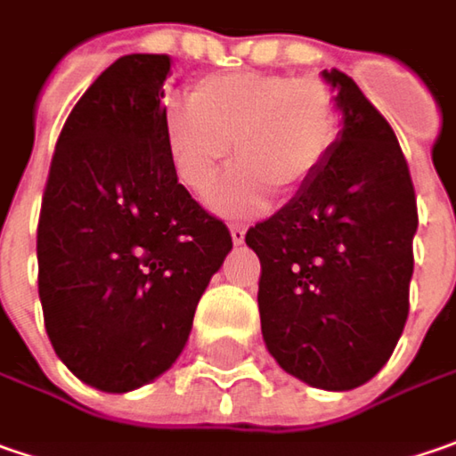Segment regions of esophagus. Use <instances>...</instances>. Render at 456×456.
<instances>
[{
  "label": "esophagus",
  "mask_w": 456,
  "mask_h": 456,
  "mask_svg": "<svg viewBox=\"0 0 456 456\" xmlns=\"http://www.w3.org/2000/svg\"><path fill=\"white\" fill-rule=\"evenodd\" d=\"M229 234H232V242H234V245H242V242H245V234H248V227L232 224V227H229Z\"/></svg>",
  "instance_id": "1"
}]
</instances>
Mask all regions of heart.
<instances>
[{
	"label": "heart",
	"instance_id": "1",
	"mask_svg": "<svg viewBox=\"0 0 456 456\" xmlns=\"http://www.w3.org/2000/svg\"><path fill=\"white\" fill-rule=\"evenodd\" d=\"M191 114H173L166 148L178 181L204 196L234 155L242 166L214 191L211 208L249 216L270 189L293 199L324 166L337 137V99L319 78L265 70L204 76L189 94Z\"/></svg>",
	"mask_w": 456,
	"mask_h": 456
}]
</instances>
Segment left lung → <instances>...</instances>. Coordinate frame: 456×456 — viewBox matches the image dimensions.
Returning a JSON list of instances; mask_svg holds the SVG:
<instances>
[{"mask_svg": "<svg viewBox=\"0 0 456 456\" xmlns=\"http://www.w3.org/2000/svg\"><path fill=\"white\" fill-rule=\"evenodd\" d=\"M342 132L306 189L245 242L260 257V324L288 375L322 390L375 378L408 319L416 193L398 137L360 86L322 73Z\"/></svg>", "mask_w": 456, "mask_h": 456, "instance_id": "1", "label": "left lung"}]
</instances>
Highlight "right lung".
Here are the masks:
<instances>
[{
  "label": "right lung",
  "mask_w": 456,
  "mask_h": 456,
  "mask_svg": "<svg viewBox=\"0 0 456 456\" xmlns=\"http://www.w3.org/2000/svg\"><path fill=\"white\" fill-rule=\"evenodd\" d=\"M168 55L114 61L69 114L37 224V288L50 345L104 393L163 375L232 249L170 166Z\"/></svg>",
  "instance_id": "1"
}]
</instances>
